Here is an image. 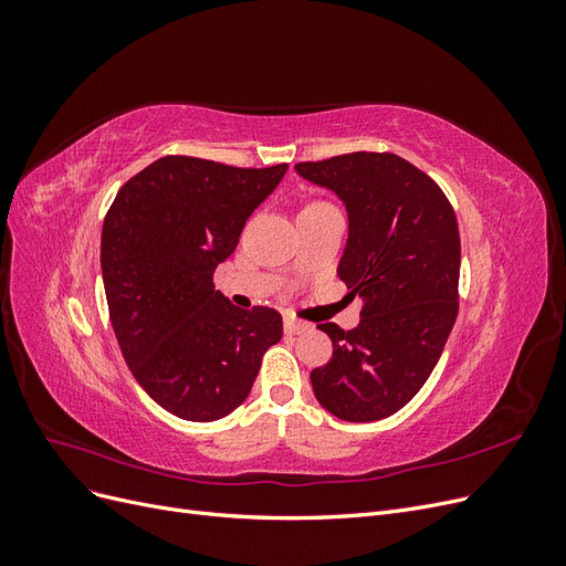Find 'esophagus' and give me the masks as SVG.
I'll use <instances>...</instances> for the list:
<instances>
[{
	"label": "esophagus",
	"mask_w": 566,
	"mask_h": 566,
	"mask_svg": "<svg viewBox=\"0 0 566 566\" xmlns=\"http://www.w3.org/2000/svg\"><path fill=\"white\" fill-rule=\"evenodd\" d=\"M310 328H312V325L306 321H300L295 316H285V333L287 335H300V333H306Z\"/></svg>",
	"instance_id": "1"
}]
</instances>
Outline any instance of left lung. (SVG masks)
Wrapping results in <instances>:
<instances>
[{"label": "left lung", "instance_id": "1", "mask_svg": "<svg viewBox=\"0 0 566 566\" xmlns=\"http://www.w3.org/2000/svg\"><path fill=\"white\" fill-rule=\"evenodd\" d=\"M345 200L349 238L337 273L364 300L361 323H321L333 358L312 370L318 403L339 420L397 413L430 378L458 316L460 233L447 193L394 153L297 163Z\"/></svg>", "mask_w": 566, "mask_h": 566}]
</instances>
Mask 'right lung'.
<instances>
[{
  "mask_svg": "<svg viewBox=\"0 0 566 566\" xmlns=\"http://www.w3.org/2000/svg\"><path fill=\"white\" fill-rule=\"evenodd\" d=\"M285 169L165 156L106 212L101 269L119 352L148 397L181 420L212 422L241 406L283 335L276 310H238L212 276Z\"/></svg>",
  "mask_w": 566,
  "mask_h": 566,
  "instance_id": "obj_1",
  "label": "right lung"
}]
</instances>
